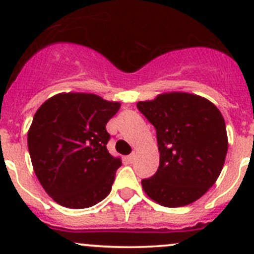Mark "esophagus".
I'll return each instance as SVG.
<instances>
[{
	"label": "esophagus",
	"mask_w": 254,
	"mask_h": 254,
	"mask_svg": "<svg viewBox=\"0 0 254 254\" xmlns=\"http://www.w3.org/2000/svg\"><path fill=\"white\" fill-rule=\"evenodd\" d=\"M127 162H129V163H132V162H134V160H135V153H131V155L127 156Z\"/></svg>",
	"instance_id": "34e87169"
}]
</instances>
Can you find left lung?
Returning <instances> with one entry per match:
<instances>
[{"mask_svg": "<svg viewBox=\"0 0 254 254\" xmlns=\"http://www.w3.org/2000/svg\"><path fill=\"white\" fill-rule=\"evenodd\" d=\"M137 109L155 127L160 151L156 175L142 179L146 195L160 205L194 203L214 186L229 140L224 117L209 99L187 92L161 93Z\"/></svg>", "mask_w": 254, "mask_h": 254, "instance_id": "obj_1", "label": "left lung"}]
</instances>
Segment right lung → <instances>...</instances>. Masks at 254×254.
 I'll list each match as a JSON object with an SVG mask.
<instances>
[{
  "instance_id": "1",
  "label": "right lung",
  "mask_w": 254,
  "mask_h": 254,
  "mask_svg": "<svg viewBox=\"0 0 254 254\" xmlns=\"http://www.w3.org/2000/svg\"><path fill=\"white\" fill-rule=\"evenodd\" d=\"M119 102L68 92L47 99L28 130V150L40 184L60 205L84 209L112 190L120 157L107 150L106 125Z\"/></svg>"
}]
</instances>
